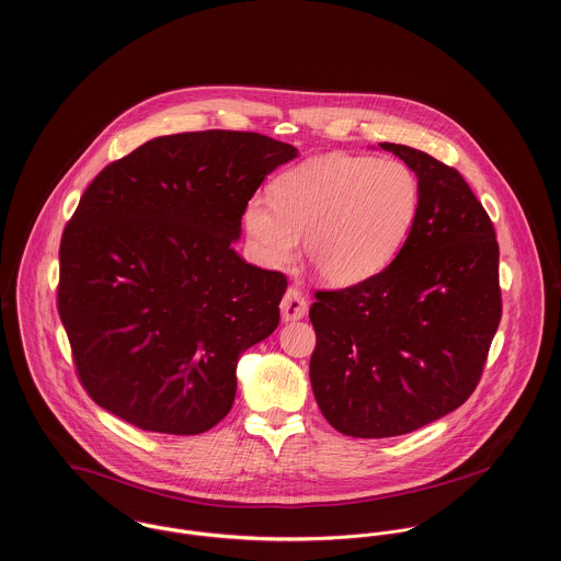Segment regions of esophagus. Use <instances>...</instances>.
Wrapping results in <instances>:
<instances>
[{
	"mask_svg": "<svg viewBox=\"0 0 561 561\" xmlns=\"http://www.w3.org/2000/svg\"><path fill=\"white\" fill-rule=\"evenodd\" d=\"M308 310V302H306L305 296L300 289L296 287H289L280 300V314H283V321H298L302 319Z\"/></svg>",
	"mask_w": 561,
	"mask_h": 561,
	"instance_id": "esophagus-1",
	"label": "esophagus"
}]
</instances>
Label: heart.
Instances as JSON below:
<instances>
[{"label": "heart", "instance_id": "obj_1", "mask_svg": "<svg viewBox=\"0 0 561 561\" xmlns=\"http://www.w3.org/2000/svg\"><path fill=\"white\" fill-rule=\"evenodd\" d=\"M422 186L403 160L354 153L310 158L255 195L244 227L256 259L287 263L305 236L306 261L334 285L364 283L405 249L417 222Z\"/></svg>", "mask_w": 561, "mask_h": 561}]
</instances>
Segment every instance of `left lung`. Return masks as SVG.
<instances>
[{"mask_svg":"<svg viewBox=\"0 0 561 561\" xmlns=\"http://www.w3.org/2000/svg\"><path fill=\"white\" fill-rule=\"evenodd\" d=\"M422 186L411 238L377 276L314 291L310 386L343 435L411 433L476 390L502 319L500 247L486 209L457 169L399 144Z\"/></svg>","mask_w":561,"mask_h":561,"instance_id":"left-lung-1","label":"left lung"}]
</instances>
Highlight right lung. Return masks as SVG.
I'll return each instance as SVG.
<instances>
[{
    "label": "right lung",
    "instance_id": "obj_1",
    "mask_svg": "<svg viewBox=\"0 0 561 561\" xmlns=\"http://www.w3.org/2000/svg\"><path fill=\"white\" fill-rule=\"evenodd\" d=\"M296 156L259 133H180L94 178L61 233L57 310L96 405L169 435L229 413L238 357L276 330L287 289L233 242L265 175Z\"/></svg>",
    "mask_w": 561,
    "mask_h": 561
}]
</instances>
